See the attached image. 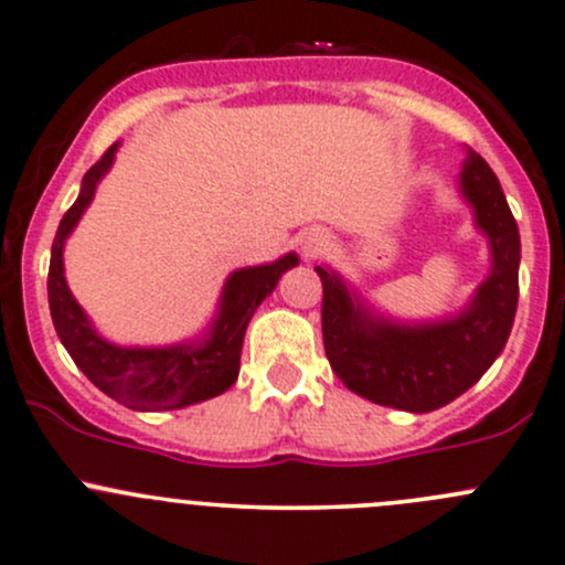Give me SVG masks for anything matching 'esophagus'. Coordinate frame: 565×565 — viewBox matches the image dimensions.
Instances as JSON below:
<instances>
[{
    "instance_id": "esophagus-1",
    "label": "esophagus",
    "mask_w": 565,
    "mask_h": 565,
    "mask_svg": "<svg viewBox=\"0 0 565 565\" xmlns=\"http://www.w3.org/2000/svg\"><path fill=\"white\" fill-rule=\"evenodd\" d=\"M299 245H301V253H305V258H315V256H320V253L329 250L331 242L323 232H318V228H309V232L299 239Z\"/></svg>"
}]
</instances>
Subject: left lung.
Here are the masks:
<instances>
[{"mask_svg": "<svg viewBox=\"0 0 565 565\" xmlns=\"http://www.w3.org/2000/svg\"><path fill=\"white\" fill-rule=\"evenodd\" d=\"M460 193L488 236L490 271L458 315L402 323L374 312L337 271L315 266L323 282V344L337 377L369 402L404 412L450 404L493 366L518 312L520 232L499 178L466 150Z\"/></svg>", "mask_w": 565, "mask_h": 565, "instance_id": "8db88e82", "label": "left lung"}]
</instances>
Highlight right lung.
I'll return each instance as SVG.
<instances>
[{
    "label": "right lung",
    "instance_id": "obj_1",
    "mask_svg": "<svg viewBox=\"0 0 565 565\" xmlns=\"http://www.w3.org/2000/svg\"><path fill=\"white\" fill-rule=\"evenodd\" d=\"M115 150L118 142L110 145L107 153L88 169L75 204L58 223L51 247V269H47L51 318L66 353L102 393L137 412L183 409L221 396L234 385L239 374L242 342L253 312L277 288L285 271L299 264V256L288 253L271 264L232 271L223 285L215 320L207 333L193 342L169 344V348H120L107 342L96 333L94 323L66 285L64 245L94 199L99 180L110 172Z\"/></svg>",
    "mask_w": 565,
    "mask_h": 565
}]
</instances>
